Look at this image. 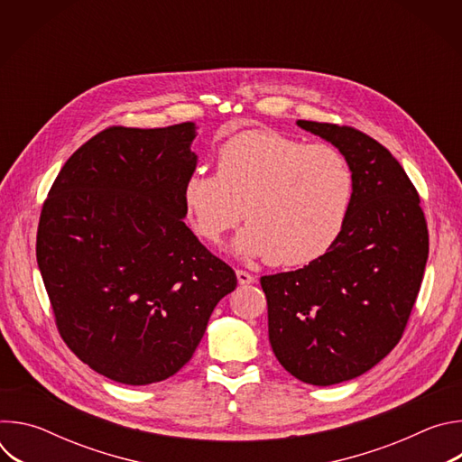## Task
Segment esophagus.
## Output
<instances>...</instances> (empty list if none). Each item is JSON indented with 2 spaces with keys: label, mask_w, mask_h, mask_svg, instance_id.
<instances>
[{
  "label": "esophagus",
  "mask_w": 462,
  "mask_h": 462,
  "mask_svg": "<svg viewBox=\"0 0 462 462\" xmlns=\"http://www.w3.org/2000/svg\"><path fill=\"white\" fill-rule=\"evenodd\" d=\"M236 276H237L239 285H248V283H254V282H255V276H252V274L246 273V271H236Z\"/></svg>",
  "instance_id": "obj_1"
}]
</instances>
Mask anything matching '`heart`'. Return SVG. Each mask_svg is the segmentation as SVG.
<instances>
[{
  "label": "heart",
  "mask_w": 462,
  "mask_h": 462,
  "mask_svg": "<svg viewBox=\"0 0 462 462\" xmlns=\"http://www.w3.org/2000/svg\"><path fill=\"white\" fill-rule=\"evenodd\" d=\"M214 166L216 173L197 170L182 186L186 216L205 241L219 243L241 208L248 225L234 250L276 267L305 265L342 236L355 177L337 148L250 129L217 150Z\"/></svg>",
  "instance_id": "obj_1"
}]
</instances>
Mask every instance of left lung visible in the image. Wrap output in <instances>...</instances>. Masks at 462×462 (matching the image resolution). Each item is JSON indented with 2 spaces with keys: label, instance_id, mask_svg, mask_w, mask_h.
<instances>
[{
  "label": "left lung",
  "instance_id": "left-lung-1",
  "mask_svg": "<svg viewBox=\"0 0 462 462\" xmlns=\"http://www.w3.org/2000/svg\"><path fill=\"white\" fill-rule=\"evenodd\" d=\"M298 125L346 157L353 205L342 236L323 255L259 282L280 364L305 383L331 385L369 371L401 342L430 237L419 193L387 148L351 125Z\"/></svg>",
  "mask_w": 462,
  "mask_h": 462
}]
</instances>
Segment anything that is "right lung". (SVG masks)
I'll list each match as a JSON object with an SVG mask.
<instances>
[{
	"label": "right lung",
	"mask_w": 462,
	"mask_h": 462,
	"mask_svg": "<svg viewBox=\"0 0 462 462\" xmlns=\"http://www.w3.org/2000/svg\"><path fill=\"white\" fill-rule=\"evenodd\" d=\"M195 124L111 125L63 164L42 207L36 259L61 340L127 385L173 376L236 273L184 225Z\"/></svg>",
	"instance_id": "right-lung-1"
}]
</instances>
